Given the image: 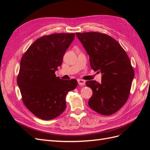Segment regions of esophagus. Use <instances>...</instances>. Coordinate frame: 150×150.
Returning a JSON list of instances; mask_svg holds the SVG:
<instances>
[{"label":"esophagus","mask_w":150,"mask_h":150,"mask_svg":"<svg viewBox=\"0 0 150 150\" xmlns=\"http://www.w3.org/2000/svg\"><path fill=\"white\" fill-rule=\"evenodd\" d=\"M77 81H78V83L79 84L80 86H84V85H85V83H86L85 80H82V79H78Z\"/></svg>","instance_id":"obj_1"}]
</instances>
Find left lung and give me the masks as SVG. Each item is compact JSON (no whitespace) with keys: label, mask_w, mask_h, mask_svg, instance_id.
I'll list each match as a JSON object with an SVG mask.
<instances>
[{"label":"left lung","mask_w":150,"mask_h":150,"mask_svg":"<svg viewBox=\"0 0 150 150\" xmlns=\"http://www.w3.org/2000/svg\"><path fill=\"white\" fill-rule=\"evenodd\" d=\"M85 48L91 68L102 74L101 83L88 80L93 90L89 106L103 115H112L125 105L129 96L134 71L120 44L105 33H76ZM99 71H98L99 73Z\"/></svg>","instance_id":"8db88e82"}]
</instances>
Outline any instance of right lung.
I'll list each match as a JSON object with an SVG mask.
<instances>
[{
  "label": "right lung",
  "instance_id": "right-lung-1",
  "mask_svg": "<svg viewBox=\"0 0 150 150\" xmlns=\"http://www.w3.org/2000/svg\"><path fill=\"white\" fill-rule=\"evenodd\" d=\"M75 34L53 33L38 38L23 55L17 83L22 101L34 115L44 120L58 117L66 109V96L77 86L75 79L55 75Z\"/></svg>",
  "mask_w": 150,
  "mask_h": 150
}]
</instances>
